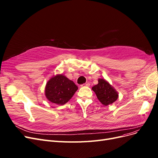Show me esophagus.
Here are the masks:
<instances>
[{"label":"esophagus","mask_w":158,"mask_h":158,"mask_svg":"<svg viewBox=\"0 0 158 158\" xmlns=\"http://www.w3.org/2000/svg\"><path fill=\"white\" fill-rule=\"evenodd\" d=\"M89 85H90V84L89 82H87V83L81 85V86H88H88H89Z\"/></svg>","instance_id":"esophagus-1"}]
</instances>
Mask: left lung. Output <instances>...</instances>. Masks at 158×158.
Masks as SVG:
<instances>
[{"label":"left lung","mask_w":158,"mask_h":158,"mask_svg":"<svg viewBox=\"0 0 158 158\" xmlns=\"http://www.w3.org/2000/svg\"><path fill=\"white\" fill-rule=\"evenodd\" d=\"M92 90L96 94L99 101L105 106L112 104L118 97L115 89L107 81L102 78L98 80V84L92 87Z\"/></svg>","instance_id":"8db88e82"}]
</instances>
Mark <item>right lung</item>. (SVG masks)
I'll return each instance as SVG.
<instances>
[{
	"mask_svg": "<svg viewBox=\"0 0 158 158\" xmlns=\"http://www.w3.org/2000/svg\"><path fill=\"white\" fill-rule=\"evenodd\" d=\"M78 89L73 81L63 74H57L47 82L45 94L51 102L63 106L67 103Z\"/></svg>",
	"mask_w": 158,
	"mask_h": 158,
	"instance_id": "1",
	"label": "right lung"
}]
</instances>
